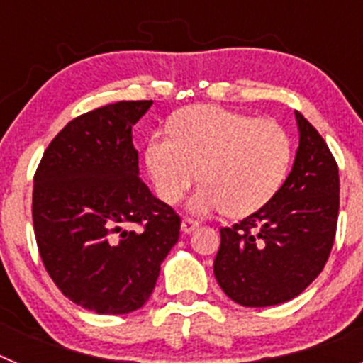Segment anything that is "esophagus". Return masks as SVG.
I'll return each mask as SVG.
<instances>
[{
    "label": "esophagus",
    "mask_w": 363,
    "mask_h": 363,
    "mask_svg": "<svg viewBox=\"0 0 363 363\" xmlns=\"http://www.w3.org/2000/svg\"><path fill=\"white\" fill-rule=\"evenodd\" d=\"M198 225H200V223H198L196 220H192V218H184V220H182V233L184 234L192 233L194 229H198Z\"/></svg>",
    "instance_id": "34e87169"
}]
</instances>
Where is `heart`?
<instances>
[{
	"mask_svg": "<svg viewBox=\"0 0 363 363\" xmlns=\"http://www.w3.org/2000/svg\"><path fill=\"white\" fill-rule=\"evenodd\" d=\"M293 162V142L274 120H258L216 105H192L156 133L145 147V165L160 200L178 203L194 182V214L225 211L243 218L269 203Z\"/></svg>",
	"mask_w": 363,
	"mask_h": 363,
	"instance_id": "1",
	"label": "heart"
}]
</instances>
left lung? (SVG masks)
<instances>
[{
	"label": "left lung",
	"instance_id": "8db88e82",
	"mask_svg": "<svg viewBox=\"0 0 363 363\" xmlns=\"http://www.w3.org/2000/svg\"><path fill=\"white\" fill-rule=\"evenodd\" d=\"M293 171L265 207L220 229L214 277L243 307L293 300L322 272L335 243L340 209L338 165L320 133L296 112Z\"/></svg>",
	"mask_w": 363,
	"mask_h": 363
}]
</instances>
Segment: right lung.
<instances>
[{
  "mask_svg": "<svg viewBox=\"0 0 363 363\" xmlns=\"http://www.w3.org/2000/svg\"><path fill=\"white\" fill-rule=\"evenodd\" d=\"M152 101H118L74 118L34 174L32 221L43 265L83 309L127 314L149 300L179 238V216L140 179L133 127ZM143 227L129 231L126 225Z\"/></svg>",
  "mask_w": 363,
  "mask_h": 363,
  "instance_id": "1",
  "label": "right lung"
}]
</instances>
